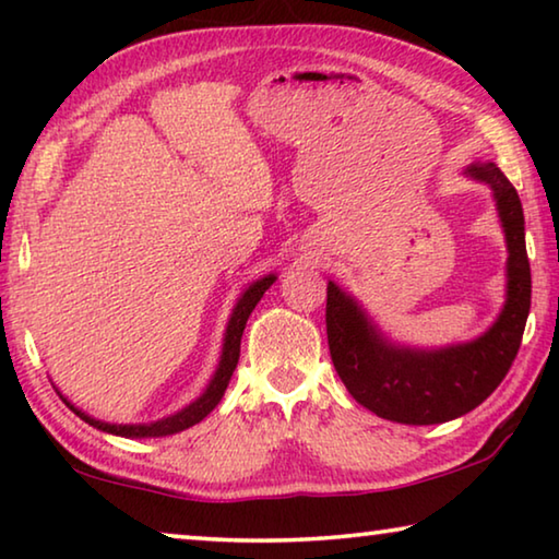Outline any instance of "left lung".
<instances>
[{
	"instance_id": "obj_1",
	"label": "left lung",
	"mask_w": 559,
	"mask_h": 559,
	"mask_svg": "<svg viewBox=\"0 0 559 559\" xmlns=\"http://www.w3.org/2000/svg\"><path fill=\"white\" fill-rule=\"evenodd\" d=\"M466 175L493 189L508 243L506 306L484 335L441 349L394 345L353 296L328 283L330 357L347 392L382 419L427 427L468 414L503 382L520 349L533 290L523 204L493 163H473Z\"/></svg>"
}]
</instances>
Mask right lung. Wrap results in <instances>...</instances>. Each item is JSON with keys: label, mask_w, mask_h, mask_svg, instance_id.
Returning <instances> with one entry per match:
<instances>
[{"label": "right lung", "mask_w": 559, "mask_h": 559, "mask_svg": "<svg viewBox=\"0 0 559 559\" xmlns=\"http://www.w3.org/2000/svg\"><path fill=\"white\" fill-rule=\"evenodd\" d=\"M273 281H276V273H269V276L253 281L251 286L241 293L239 302H236V306H234V313L229 318V325H226L219 367H216L212 382L206 384V390H204V394L200 396V400H194L192 404L185 406L182 412H177L173 416H165V419L150 421V424H108V421L93 419V416H88L86 412L75 409L71 402H66V400L63 402L71 406L75 416H81L83 421L91 424V427H96L100 431H108V433H116V437H126V439L169 437V433H177V431H185L189 427H194V424H200L204 416L210 414L214 406L222 402L226 386H229V380H231V374L236 370V362H239L241 335H243L246 320H249L251 310L257 308V302L263 298V293H266L273 286Z\"/></svg>", "instance_id": "right-lung-1"}]
</instances>
